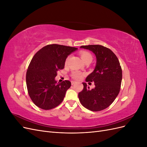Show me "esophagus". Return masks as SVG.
<instances>
[{
  "label": "esophagus",
  "instance_id": "34e87169",
  "mask_svg": "<svg viewBox=\"0 0 147 147\" xmlns=\"http://www.w3.org/2000/svg\"><path fill=\"white\" fill-rule=\"evenodd\" d=\"M75 83H75V82H74V81H72V82H71V84H72V85H74V84H75Z\"/></svg>",
  "mask_w": 147,
  "mask_h": 147
}]
</instances>
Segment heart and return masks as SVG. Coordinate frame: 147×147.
Masks as SVG:
<instances>
[{
	"label": "heart",
	"mask_w": 147,
	"mask_h": 147,
	"mask_svg": "<svg viewBox=\"0 0 147 147\" xmlns=\"http://www.w3.org/2000/svg\"><path fill=\"white\" fill-rule=\"evenodd\" d=\"M80 56H81L82 60L84 62V63L88 61H92V55H91V53L88 52V51H81ZM68 59H69V57H67L66 59V62H65L66 63H67ZM72 77L75 80H80V79H81L82 77V74L81 72L76 71V72H74L72 73Z\"/></svg>",
	"instance_id": "obj_1"
}]
</instances>
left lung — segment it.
I'll use <instances>...</instances> for the list:
<instances>
[{
	"instance_id": "8db88e82",
	"label": "left lung",
	"mask_w": 147,
	"mask_h": 147,
	"mask_svg": "<svg viewBox=\"0 0 147 147\" xmlns=\"http://www.w3.org/2000/svg\"><path fill=\"white\" fill-rule=\"evenodd\" d=\"M80 48L94 53L96 64L86 78V82H94L95 88L89 90L86 83H83V90L78 93V98L84 107L98 112L107 108L118 95L122 81L121 67L117 56L108 48L91 45Z\"/></svg>"
}]
</instances>
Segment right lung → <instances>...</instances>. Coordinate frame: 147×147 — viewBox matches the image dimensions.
Wrapping results in <instances>:
<instances>
[{
	"mask_svg": "<svg viewBox=\"0 0 147 147\" xmlns=\"http://www.w3.org/2000/svg\"><path fill=\"white\" fill-rule=\"evenodd\" d=\"M77 48L52 44L43 47L31 60L26 73L29 95L35 105L50 110L63 102L71 83H57V72L63 69L67 57Z\"/></svg>",
	"mask_w": 147,
	"mask_h": 147,
	"instance_id": "1",
	"label": "right lung"
}]
</instances>
